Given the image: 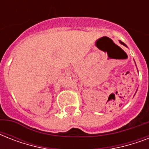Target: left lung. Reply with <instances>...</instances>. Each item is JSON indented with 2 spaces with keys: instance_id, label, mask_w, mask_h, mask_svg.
Here are the masks:
<instances>
[{
  "instance_id": "left-lung-1",
  "label": "left lung",
  "mask_w": 149,
  "mask_h": 149,
  "mask_svg": "<svg viewBox=\"0 0 149 149\" xmlns=\"http://www.w3.org/2000/svg\"><path fill=\"white\" fill-rule=\"evenodd\" d=\"M120 42L121 43V44H122V45H125V46H127V45H125V43H124V42H120Z\"/></svg>"
}]
</instances>
